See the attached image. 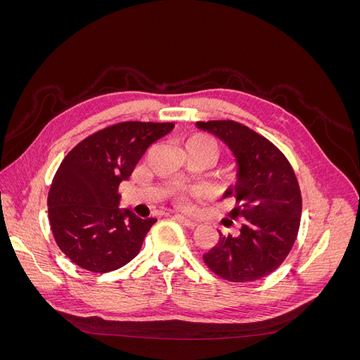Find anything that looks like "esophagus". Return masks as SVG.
Returning a JSON list of instances; mask_svg holds the SVG:
<instances>
[{
  "mask_svg": "<svg viewBox=\"0 0 360 360\" xmlns=\"http://www.w3.org/2000/svg\"><path fill=\"white\" fill-rule=\"evenodd\" d=\"M176 217V219L179 221V222H181L184 226H188V228H195L198 225V222L197 221H193V219H188V217H184V216H180V214H176L174 216Z\"/></svg>",
  "mask_w": 360,
  "mask_h": 360,
  "instance_id": "esophagus-1",
  "label": "esophagus"
}]
</instances>
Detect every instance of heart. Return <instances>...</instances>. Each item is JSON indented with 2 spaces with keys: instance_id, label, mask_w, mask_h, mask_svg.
I'll return each instance as SVG.
<instances>
[{
  "instance_id": "1",
  "label": "heart",
  "mask_w": 360,
  "mask_h": 360,
  "mask_svg": "<svg viewBox=\"0 0 360 360\" xmlns=\"http://www.w3.org/2000/svg\"><path fill=\"white\" fill-rule=\"evenodd\" d=\"M186 150H198V151H204V153H209L213 158L217 155V146L214 143V139L210 138L209 135H204V134H198V135H193L191 136L186 144H184ZM189 200V195L180 192L176 195V204L179 207H186Z\"/></svg>"
}]
</instances>
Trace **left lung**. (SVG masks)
I'll use <instances>...</instances> for the list:
<instances>
[{
	"label": "left lung",
	"instance_id": "8db88e82",
	"mask_svg": "<svg viewBox=\"0 0 360 360\" xmlns=\"http://www.w3.org/2000/svg\"><path fill=\"white\" fill-rule=\"evenodd\" d=\"M233 150L238 172L224 198L234 197L231 219H242L236 236L202 255L213 274L231 282L257 281L275 271L296 242L302 214L299 181L285 155L267 138L234 120L197 122Z\"/></svg>",
	"mask_w": 360,
	"mask_h": 360
}]
</instances>
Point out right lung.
<instances>
[{
	"label": "right lung",
	"instance_id": "1",
	"mask_svg": "<svg viewBox=\"0 0 360 360\" xmlns=\"http://www.w3.org/2000/svg\"><path fill=\"white\" fill-rule=\"evenodd\" d=\"M172 123L123 122L97 130L63 159L48 193L53 238L72 263L108 274L132 261L156 222L120 210L118 186Z\"/></svg>",
	"mask_w": 360,
	"mask_h": 360
}]
</instances>
